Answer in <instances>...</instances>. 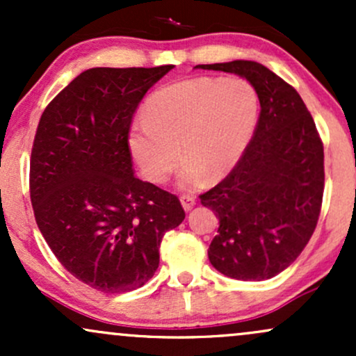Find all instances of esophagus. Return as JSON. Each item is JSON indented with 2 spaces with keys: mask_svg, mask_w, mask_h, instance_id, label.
Instances as JSON below:
<instances>
[{
  "mask_svg": "<svg viewBox=\"0 0 356 356\" xmlns=\"http://www.w3.org/2000/svg\"><path fill=\"white\" fill-rule=\"evenodd\" d=\"M181 204H182L184 211L189 212V211L192 209V207L195 206V199L192 197V195H182V197H181Z\"/></svg>",
  "mask_w": 356,
  "mask_h": 356,
  "instance_id": "1",
  "label": "esophagus"
}]
</instances>
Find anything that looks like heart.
<instances>
[{"label":"heart","instance_id":"1","mask_svg":"<svg viewBox=\"0 0 356 356\" xmlns=\"http://www.w3.org/2000/svg\"><path fill=\"white\" fill-rule=\"evenodd\" d=\"M259 117V97L248 80H182L157 90L145 102L142 122L130 129L129 149L150 182L172 172L179 152L184 187L209 177L219 181L234 169L251 142Z\"/></svg>","mask_w":356,"mask_h":356}]
</instances>
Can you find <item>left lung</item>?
Wrapping results in <instances>:
<instances>
[{
	"label": "left lung",
	"instance_id": "left-lung-1",
	"mask_svg": "<svg viewBox=\"0 0 356 356\" xmlns=\"http://www.w3.org/2000/svg\"><path fill=\"white\" fill-rule=\"evenodd\" d=\"M195 68L239 75L259 97V120L243 157L201 202L219 219L207 251L212 266L234 280H269L301 254L316 227L321 138L300 93L264 65L234 60Z\"/></svg>",
	"mask_w": 356,
	"mask_h": 356
}]
</instances>
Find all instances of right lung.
Wrapping results in <instances>:
<instances>
[{
  "label": "right lung",
  "instance_id": "obj_1",
  "mask_svg": "<svg viewBox=\"0 0 356 356\" xmlns=\"http://www.w3.org/2000/svg\"><path fill=\"white\" fill-rule=\"evenodd\" d=\"M174 65L90 68L50 102L31 150L35 219L61 266L104 293L144 286L159 248L186 218L174 194L134 172L129 130L140 100Z\"/></svg>",
  "mask_w": 356,
  "mask_h": 356
}]
</instances>
